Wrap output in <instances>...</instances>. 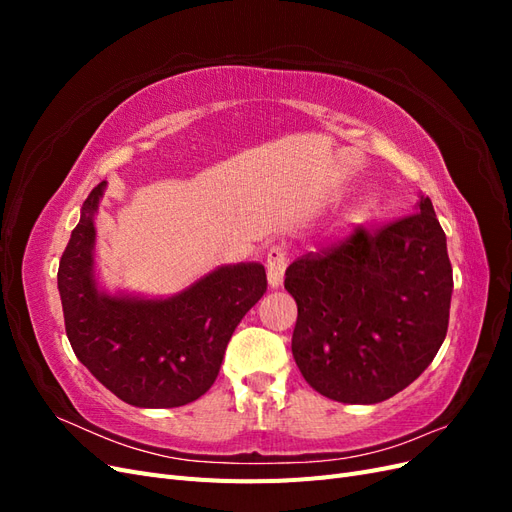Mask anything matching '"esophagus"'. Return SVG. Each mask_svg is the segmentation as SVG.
<instances>
[{
	"mask_svg": "<svg viewBox=\"0 0 512 512\" xmlns=\"http://www.w3.org/2000/svg\"><path fill=\"white\" fill-rule=\"evenodd\" d=\"M288 267V254L284 245H271L267 250V280L271 288H280Z\"/></svg>",
	"mask_w": 512,
	"mask_h": 512,
	"instance_id": "34e87169",
	"label": "esophagus"
}]
</instances>
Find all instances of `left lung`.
<instances>
[{"label":"left lung","mask_w":512,"mask_h":512,"mask_svg":"<svg viewBox=\"0 0 512 512\" xmlns=\"http://www.w3.org/2000/svg\"><path fill=\"white\" fill-rule=\"evenodd\" d=\"M416 213L309 252L286 269L297 301L292 356L307 384L342 404L404 391L438 354L453 294L446 235L431 200Z\"/></svg>","instance_id":"8db88e82"}]
</instances>
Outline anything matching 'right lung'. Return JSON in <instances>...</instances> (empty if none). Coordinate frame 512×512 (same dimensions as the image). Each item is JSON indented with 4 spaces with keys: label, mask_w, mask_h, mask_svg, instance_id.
Segmentation results:
<instances>
[{
    "label": "right lung",
    "mask_w": 512,
    "mask_h": 512,
    "mask_svg": "<svg viewBox=\"0 0 512 512\" xmlns=\"http://www.w3.org/2000/svg\"><path fill=\"white\" fill-rule=\"evenodd\" d=\"M98 183L61 256L57 288L70 346L98 382L136 408H179L220 374L241 318L267 290L260 262L222 265L173 297L106 292L96 277Z\"/></svg>",
    "instance_id": "right-lung-1"
}]
</instances>
